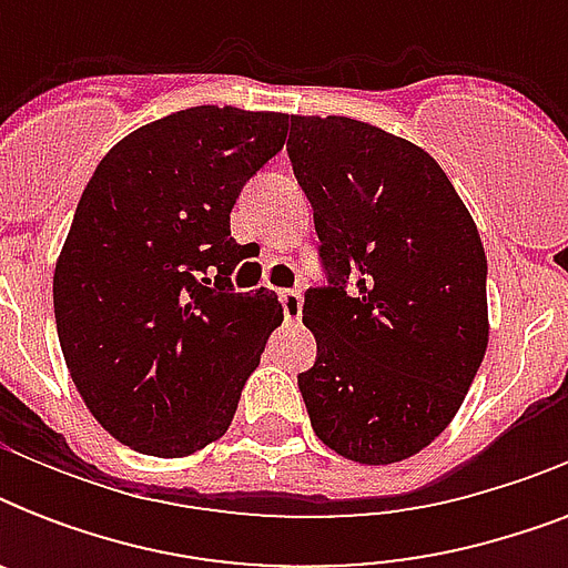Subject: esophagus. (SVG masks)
Wrapping results in <instances>:
<instances>
[{"label": "esophagus", "instance_id": "esophagus-1", "mask_svg": "<svg viewBox=\"0 0 568 568\" xmlns=\"http://www.w3.org/2000/svg\"><path fill=\"white\" fill-rule=\"evenodd\" d=\"M280 301H283V312H285V321H301L303 315V294L288 288V292L280 294Z\"/></svg>", "mask_w": 568, "mask_h": 568}]
</instances>
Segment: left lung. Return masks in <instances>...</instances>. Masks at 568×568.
<instances>
[{"mask_svg": "<svg viewBox=\"0 0 568 568\" xmlns=\"http://www.w3.org/2000/svg\"><path fill=\"white\" fill-rule=\"evenodd\" d=\"M285 150L329 276L303 301L312 430L363 466L400 463L448 427L484 363V244L436 159L404 138L294 114Z\"/></svg>", "mask_w": 568, "mask_h": 568, "instance_id": "1", "label": "left lung"}]
</instances>
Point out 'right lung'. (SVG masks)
Instances as JSON below:
<instances>
[{
	"label": "right lung",
	"mask_w": 568,
	"mask_h": 568,
	"mask_svg": "<svg viewBox=\"0 0 568 568\" xmlns=\"http://www.w3.org/2000/svg\"><path fill=\"white\" fill-rule=\"evenodd\" d=\"M285 129L280 111H176L111 146L82 191L52 276L58 342L129 448L173 459L221 439L283 324L276 294L230 285V212Z\"/></svg>",
	"instance_id": "obj_1"
}]
</instances>
